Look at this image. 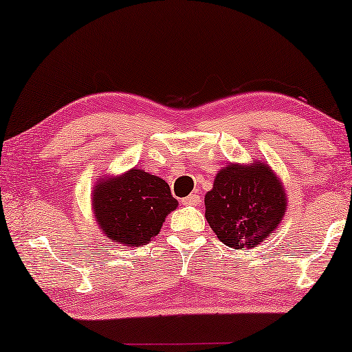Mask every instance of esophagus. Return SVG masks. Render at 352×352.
Listing matches in <instances>:
<instances>
[{"label":"esophagus","instance_id":"1","mask_svg":"<svg viewBox=\"0 0 352 352\" xmlns=\"http://www.w3.org/2000/svg\"><path fill=\"white\" fill-rule=\"evenodd\" d=\"M181 204H182V205H192V206H195V205L200 204V197L197 195V194H190V195L184 197V199L181 200Z\"/></svg>","mask_w":352,"mask_h":352}]
</instances>
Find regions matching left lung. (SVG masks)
<instances>
[{
  "instance_id": "obj_1",
  "label": "left lung",
  "mask_w": 352,
  "mask_h": 352,
  "mask_svg": "<svg viewBox=\"0 0 352 352\" xmlns=\"http://www.w3.org/2000/svg\"><path fill=\"white\" fill-rule=\"evenodd\" d=\"M287 210L280 177L266 162L229 163L216 173L205 195V218L234 250L253 248L278 228Z\"/></svg>"
}]
</instances>
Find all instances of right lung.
<instances>
[{
    "label": "right lung",
    "mask_w": 352,
    "mask_h": 352,
    "mask_svg": "<svg viewBox=\"0 0 352 352\" xmlns=\"http://www.w3.org/2000/svg\"><path fill=\"white\" fill-rule=\"evenodd\" d=\"M91 205L105 237L123 247H139L158 235L177 200L162 177L134 166L120 176L99 177Z\"/></svg>",
    "instance_id": "obj_1"
}]
</instances>
